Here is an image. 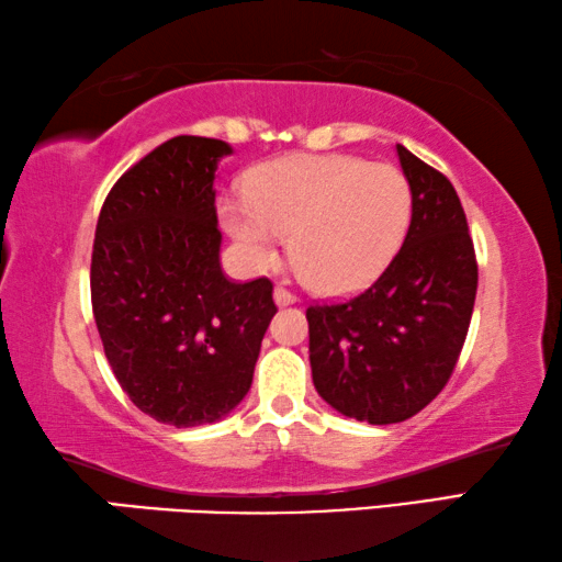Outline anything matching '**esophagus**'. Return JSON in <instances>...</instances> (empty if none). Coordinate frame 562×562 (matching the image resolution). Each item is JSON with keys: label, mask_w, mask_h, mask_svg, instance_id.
<instances>
[{"label": "esophagus", "mask_w": 562, "mask_h": 562, "mask_svg": "<svg viewBox=\"0 0 562 562\" xmlns=\"http://www.w3.org/2000/svg\"><path fill=\"white\" fill-rule=\"evenodd\" d=\"M274 302H278L280 307H288V305H295L297 295H292L288 288H278V290H274Z\"/></svg>", "instance_id": "obj_1"}]
</instances>
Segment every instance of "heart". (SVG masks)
<instances>
[{
  "mask_svg": "<svg viewBox=\"0 0 562 562\" xmlns=\"http://www.w3.org/2000/svg\"><path fill=\"white\" fill-rule=\"evenodd\" d=\"M413 212L407 177L352 155H292L257 167L247 194L220 202L245 262L267 270L292 235V260L319 295L368 288L397 255Z\"/></svg>",
  "mask_w": 562,
  "mask_h": 562,
  "instance_id": "obj_1",
  "label": "heart"
}]
</instances>
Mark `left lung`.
Wrapping results in <instances>:
<instances>
[{
    "mask_svg": "<svg viewBox=\"0 0 562 562\" xmlns=\"http://www.w3.org/2000/svg\"><path fill=\"white\" fill-rule=\"evenodd\" d=\"M413 192L405 243L358 297L307 307L319 397L370 425L430 405L456 370L473 317L477 262L456 187L397 145Z\"/></svg>",
    "mask_w": 562,
    "mask_h": 562,
    "instance_id": "8db88e82",
    "label": "left lung"
}]
</instances>
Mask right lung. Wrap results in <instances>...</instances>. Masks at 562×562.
Masks as SVG:
<instances>
[{"label": "right lung", "mask_w": 562, "mask_h": 562, "mask_svg": "<svg viewBox=\"0 0 562 562\" xmlns=\"http://www.w3.org/2000/svg\"><path fill=\"white\" fill-rule=\"evenodd\" d=\"M233 147L180 135L106 194L92 247V313L114 378L157 423L198 427L252 385L272 282H233L220 265L215 172Z\"/></svg>", "instance_id": "obj_1"}]
</instances>
